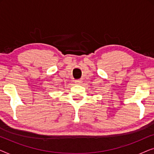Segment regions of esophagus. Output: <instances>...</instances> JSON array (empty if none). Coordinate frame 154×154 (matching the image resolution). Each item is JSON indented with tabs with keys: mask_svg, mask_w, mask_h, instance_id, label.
I'll return each instance as SVG.
<instances>
[{
	"mask_svg": "<svg viewBox=\"0 0 154 154\" xmlns=\"http://www.w3.org/2000/svg\"><path fill=\"white\" fill-rule=\"evenodd\" d=\"M83 83V81H82L81 79H79V80H76V81H75V83L78 84V85H81V84Z\"/></svg>",
	"mask_w": 154,
	"mask_h": 154,
	"instance_id": "obj_1",
	"label": "esophagus"
}]
</instances>
